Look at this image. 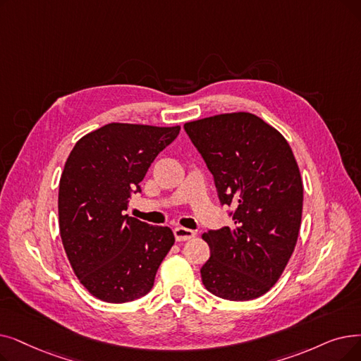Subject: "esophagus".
I'll use <instances>...</instances> for the list:
<instances>
[{
    "mask_svg": "<svg viewBox=\"0 0 361 361\" xmlns=\"http://www.w3.org/2000/svg\"><path fill=\"white\" fill-rule=\"evenodd\" d=\"M195 231L190 228H184V227H176L174 228V236L177 239V242H184V240H190L192 238H195Z\"/></svg>",
    "mask_w": 361,
    "mask_h": 361,
    "instance_id": "esophagus-1",
    "label": "esophagus"
}]
</instances>
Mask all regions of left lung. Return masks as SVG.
<instances>
[{
	"mask_svg": "<svg viewBox=\"0 0 361 361\" xmlns=\"http://www.w3.org/2000/svg\"><path fill=\"white\" fill-rule=\"evenodd\" d=\"M214 176L234 224L203 233L211 247L205 288L228 301L269 292L283 273L301 227L304 189L289 143L261 118L224 114L184 123Z\"/></svg>",
	"mask_w": 361,
	"mask_h": 361,
	"instance_id": "obj_1",
	"label": "left lung"
}]
</instances>
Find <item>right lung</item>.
Returning <instances> with one entry per match:
<instances>
[{
    "label": "right lung",
    "mask_w": 361,
    "mask_h": 361,
    "mask_svg": "<svg viewBox=\"0 0 361 361\" xmlns=\"http://www.w3.org/2000/svg\"><path fill=\"white\" fill-rule=\"evenodd\" d=\"M180 127L107 123L72 149L59 185V227L73 273L106 302L145 296L174 245L169 227L123 215L152 162Z\"/></svg>",
    "instance_id": "1"
}]
</instances>
